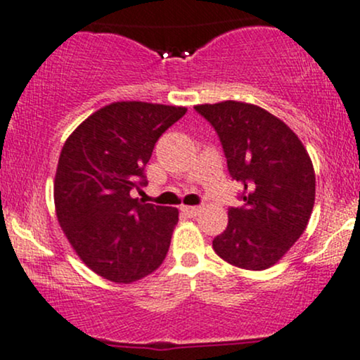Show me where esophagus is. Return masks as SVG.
Returning a JSON list of instances; mask_svg holds the SVG:
<instances>
[{"instance_id":"34e87169","label":"esophagus","mask_w":360,"mask_h":360,"mask_svg":"<svg viewBox=\"0 0 360 360\" xmlns=\"http://www.w3.org/2000/svg\"><path fill=\"white\" fill-rule=\"evenodd\" d=\"M180 211L184 212L185 216H188V217H195V216H199L202 209H200V207H197V205H181Z\"/></svg>"}]
</instances>
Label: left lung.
Here are the masks:
<instances>
[{"label": "left lung", "mask_w": 360, "mask_h": 360, "mask_svg": "<svg viewBox=\"0 0 360 360\" xmlns=\"http://www.w3.org/2000/svg\"><path fill=\"white\" fill-rule=\"evenodd\" d=\"M195 110L216 129L229 175L243 185V205L229 207L214 252L234 267H272L300 240L313 212L316 179L308 151L281 119L257 105L226 100Z\"/></svg>", "instance_id": "left-lung-1"}]
</instances>
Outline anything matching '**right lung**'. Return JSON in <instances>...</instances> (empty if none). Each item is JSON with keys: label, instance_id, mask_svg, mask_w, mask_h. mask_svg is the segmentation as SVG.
<instances>
[{"label": "right lung", "instance_id": "obj_1", "mask_svg": "<svg viewBox=\"0 0 360 360\" xmlns=\"http://www.w3.org/2000/svg\"><path fill=\"white\" fill-rule=\"evenodd\" d=\"M187 108L146 102L105 105L72 131L54 180L58 221L93 272L131 284L163 264L179 209L132 199L146 185L156 141Z\"/></svg>", "mask_w": 360, "mask_h": 360}]
</instances>
